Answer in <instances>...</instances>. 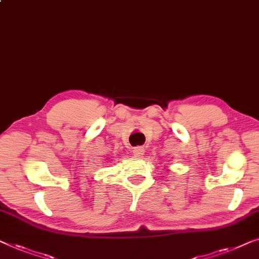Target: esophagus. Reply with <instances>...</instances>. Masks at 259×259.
Wrapping results in <instances>:
<instances>
[{"mask_svg":"<svg viewBox=\"0 0 259 259\" xmlns=\"http://www.w3.org/2000/svg\"><path fill=\"white\" fill-rule=\"evenodd\" d=\"M133 154H134V156H142L145 154V148L144 147H140V146H139V147H136V148H133Z\"/></svg>","mask_w":259,"mask_h":259,"instance_id":"34e87169","label":"esophagus"}]
</instances>
